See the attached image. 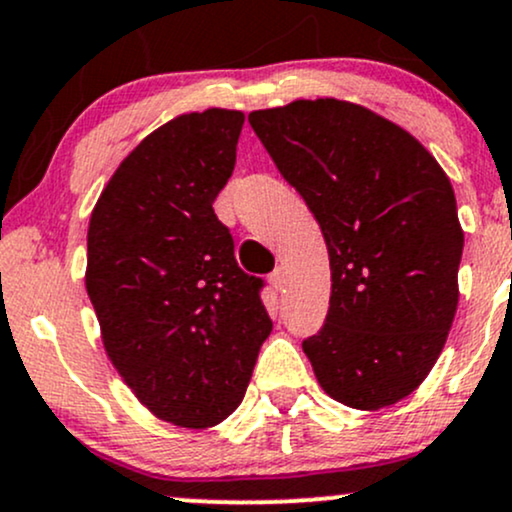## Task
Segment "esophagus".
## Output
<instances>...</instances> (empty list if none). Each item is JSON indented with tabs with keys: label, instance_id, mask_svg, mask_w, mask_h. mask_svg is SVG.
<instances>
[{
	"label": "esophagus",
	"instance_id": "34e87169",
	"mask_svg": "<svg viewBox=\"0 0 512 512\" xmlns=\"http://www.w3.org/2000/svg\"><path fill=\"white\" fill-rule=\"evenodd\" d=\"M268 282H270V285L275 287V290H282V287H285V282H287V273H285V268H282V266L275 268L273 273L268 275Z\"/></svg>",
	"mask_w": 512,
	"mask_h": 512
}]
</instances>
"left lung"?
Listing matches in <instances>:
<instances>
[{"mask_svg":"<svg viewBox=\"0 0 512 512\" xmlns=\"http://www.w3.org/2000/svg\"><path fill=\"white\" fill-rule=\"evenodd\" d=\"M249 124L328 246V316L302 342L318 383L354 410L395 405L429 376L458 309L450 179L402 126L347 100H294Z\"/></svg>","mask_w":512,"mask_h":512,"instance_id":"8db88e82","label":"left lung"}]
</instances>
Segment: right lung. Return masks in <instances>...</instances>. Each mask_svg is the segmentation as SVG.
<instances>
[{
    "label": "right lung",
    "instance_id": "add662e5",
    "mask_svg": "<svg viewBox=\"0 0 512 512\" xmlns=\"http://www.w3.org/2000/svg\"><path fill=\"white\" fill-rule=\"evenodd\" d=\"M244 114H179L112 174L88 225L86 290L107 357L162 422L220 424L273 330L263 280L234 258L213 201L232 177Z\"/></svg>",
    "mask_w": 512,
    "mask_h": 512
}]
</instances>
